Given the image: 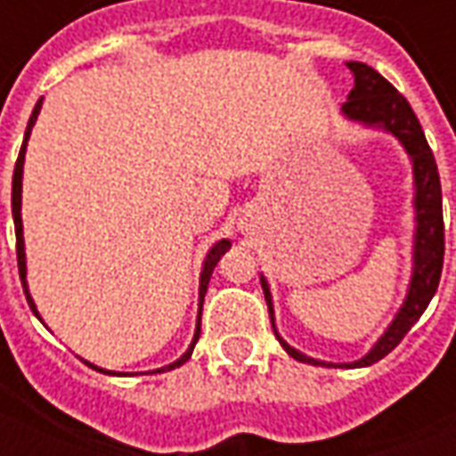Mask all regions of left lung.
<instances>
[{
    "label": "left lung",
    "mask_w": 456,
    "mask_h": 456,
    "mask_svg": "<svg viewBox=\"0 0 456 456\" xmlns=\"http://www.w3.org/2000/svg\"><path fill=\"white\" fill-rule=\"evenodd\" d=\"M346 68L354 75L352 93L346 94V102L342 104L344 119L362 124L363 129H379L391 134L398 139L403 151L408 153L412 166V209H415V232H412V271L408 281V290L403 297V305L393 315L391 325L383 330V335L373 342L369 352L362 359L349 363H332L307 356L296 346L278 335L276 330V310H273V296L268 286L266 276L261 273V288L266 296L268 317L271 327L276 332V339L293 359L313 366H349V369H362L371 363L381 362L383 356L393 352L411 327L420 320L425 307L430 305L435 290L440 286L442 276V261H444V224H442V185L437 163L432 156L428 139L422 134V126L408 100L393 87L383 75H379L373 68L366 63L349 61Z\"/></svg>",
    "instance_id": "1"
}]
</instances>
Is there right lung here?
<instances>
[{
  "instance_id": "add662e5",
  "label": "right lung",
  "mask_w": 456,
  "mask_h": 456,
  "mask_svg": "<svg viewBox=\"0 0 456 456\" xmlns=\"http://www.w3.org/2000/svg\"><path fill=\"white\" fill-rule=\"evenodd\" d=\"M41 104H44V97L36 102L34 112H31V119H28V126H26V134H24V143H21V151H19V159H16V168H14V180H12V215H14V229H16V261H19V276H21V283H24V293H26V300H28V307L34 310V315L41 320L38 315V310H36V303L31 293H28V283H26V247H24V222H21V180H24V159H26V143H28V136H31V129H34L36 119H38V114H41ZM232 247V241L229 239H219L215 241L212 247H209L208 256L202 261V273H200V303H198V325H195V335H192V342L190 346L183 352V356H178L175 362L168 363V366H160V369H153L149 373H163V371H170V369H175V366H183V363L188 362L190 356H192V349H195V344L200 339V320H202V303H205V293H208V283H209V276H212V271L217 266V261L224 254L229 251ZM85 362V359H83ZM90 369L94 371H102V373H110V376H119L117 371H107L102 366H94V363L85 362Z\"/></svg>"
}]
</instances>
